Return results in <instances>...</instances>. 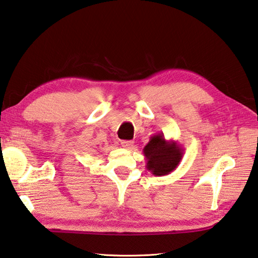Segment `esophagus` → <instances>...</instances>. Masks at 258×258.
I'll return each instance as SVG.
<instances>
[{
	"instance_id": "34e87169",
	"label": "esophagus",
	"mask_w": 258,
	"mask_h": 258,
	"mask_svg": "<svg viewBox=\"0 0 258 258\" xmlns=\"http://www.w3.org/2000/svg\"><path fill=\"white\" fill-rule=\"evenodd\" d=\"M120 145H121V147H123L124 149L130 150V149L133 148L134 142H133V141H121V142H120Z\"/></svg>"
}]
</instances>
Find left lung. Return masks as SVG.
Returning <instances> with one entry per match:
<instances>
[{"label": "left lung", "mask_w": 258, "mask_h": 258, "mask_svg": "<svg viewBox=\"0 0 258 258\" xmlns=\"http://www.w3.org/2000/svg\"><path fill=\"white\" fill-rule=\"evenodd\" d=\"M184 149L174 140L165 139L162 133L154 134L143 148L147 169L154 176H166L179 165Z\"/></svg>", "instance_id": "obj_1"}]
</instances>
